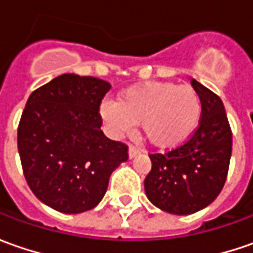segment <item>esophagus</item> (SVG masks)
Returning <instances> with one entry per match:
<instances>
[{"label": "esophagus", "mask_w": 253, "mask_h": 253, "mask_svg": "<svg viewBox=\"0 0 253 253\" xmlns=\"http://www.w3.org/2000/svg\"><path fill=\"white\" fill-rule=\"evenodd\" d=\"M139 152H141V149H138V148H135V146H129V149H128V156L132 159V158H135Z\"/></svg>", "instance_id": "1"}]
</instances>
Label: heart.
Returning <instances> with one entry per match:
<instances>
[{
    "mask_svg": "<svg viewBox=\"0 0 253 253\" xmlns=\"http://www.w3.org/2000/svg\"><path fill=\"white\" fill-rule=\"evenodd\" d=\"M100 115L112 138L129 135L141 122L142 131L153 146L174 149L199 129L203 100L190 85L149 82L125 88L118 100L105 98Z\"/></svg>",
    "mask_w": 253,
    "mask_h": 253,
    "instance_id": "1",
    "label": "heart"
}]
</instances>
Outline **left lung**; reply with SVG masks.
<instances>
[{"mask_svg": "<svg viewBox=\"0 0 253 253\" xmlns=\"http://www.w3.org/2000/svg\"><path fill=\"white\" fill-rule=\"evenodd\" d=\"M203 100L199 129L184 145L166 153H151L152 169L145 193L153 206L176 215L206 209L225 184L232 152V132L217 94L191 80Z\"/></svg>", "mask_w": 253, "mask_h": 253, "instance_id": "obj_1", "label": "left lung"}]
</instances>
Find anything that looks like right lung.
I'll return each instance as SVG.
<instances>
[{"instance_id": "add662e5", "label": "right lung", "mask_w": 253, "mask_h": 253, "mask_svg": "<svg viewBox=\"0 0 253 253\" xmlns=\"http://www.w3.org/2000/svg\"><path fill=\"white\" fill-rule=\"evenodd\" d=\"M111 84L62 74L35 90L18 126L24 176L43 204L64 214L94 209L128 146L101 131L100 104Z\"/></svg>"}]
</instances>
